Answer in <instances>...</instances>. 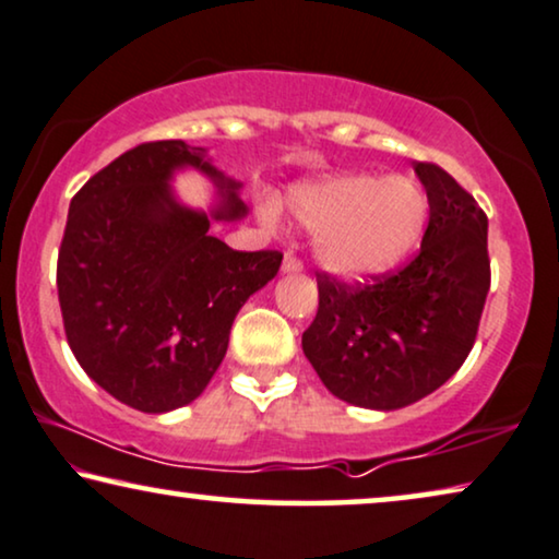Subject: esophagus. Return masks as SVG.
<instances>
[{
  "mask_svg": "<svg viewBox=\"0 0 559 559\" xmlns=\"http://www.w3.org/2000/svg\"><path fill=\"white\" fill-rule=\"evenodd\" d=\"M283 271H286V273L304 271V261L294 253V250H288V253L283 255Z\"/></svg>",
  "mask_w": 559,
  "mask_h": 559,
  "instance_id": "34e87169",
  "label": "esophagus"
}]
</instances>
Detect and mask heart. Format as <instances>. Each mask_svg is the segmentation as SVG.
I'll return each mask as SVG.
<instances>
[{
  "label": "heart",
  "instance_id": "b5f03b06",
  "mask_svg": "<svg viewBox=\"0 0 559 559\" xmlns=\"http://www.w3.org/2000/svg\"><path fill=\"white\" fill-rule=\"evenodd\" d=\"M288 210L319 233L317 253L340 276L390 271L418 246L428 223V194L411 177L340 175L296 185ZM263 215L273 219L276 207Z\"/></svg>",
  "mask_w": 559,
  "mask_h": 559
}]
</instances>
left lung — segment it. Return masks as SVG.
<instances>
[{
	"mask_svg": "<svg viewBox=\"0 0 559 559\" xmlns=\"http://www.w3.org/2000/svg\"><path fill=\"white\" fill-rule=\"evenodd\" d=\"M415 175L430 204L418 255L367 283L317 271L319 309L301 340L332 395L374 411L411 405L459 372L491 286L486 212L438 164L415 162Z\"/></svg>",
	"mask_w": 559,
	"mask_h": 559,
	"instance_id": "1",
	"label": "left lung"
}]
</instances>
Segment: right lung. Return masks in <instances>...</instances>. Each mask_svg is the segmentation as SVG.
<instances>
[{
	"label": "right lung",
	"instance_id": "obj_1",
	"mask_svg": "<svg viewBox=\"0 0 559 559\" xmlns=\"http://www.w3.org/2000/svg\"><path fill=\"white\" fill-rule=\"evenodd\" d=\"M179 167H198L223 194L215 217L246 204L204 148L146 141L96 171L70 200L58 253L62 326L78 365L108 395L141 413H167L207 388L235 313L276 276L278 250H233L204 212L169 192Z\"/></svg>",
	"mask_w": 559,
	"mask_h": 559
}]
</instances>
